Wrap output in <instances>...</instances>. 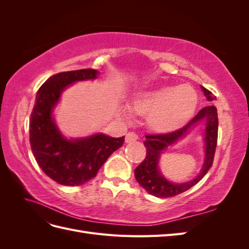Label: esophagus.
<instances>
[{
    "label": "esophagus",
    "instance_id": "34e87169",
    "mask_svg": "<svg viewBox=\"0 0 249 249\" xmlns=\"http://www.w3.org/2000/svg\"><path fill=\"white\" fill-rule=\"evenodd\" d=\"M138 139V136L137 134H135L134 132H129L126 135H125V138H124V141L126 143H130V142H134L136 141Z\"/></svg>",
    "mask_w": 249,
    "mask_h": 249
}]
</instances>
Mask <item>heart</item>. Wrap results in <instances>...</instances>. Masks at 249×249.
Wrapping results in <instances>:
<instances>
[{
	"mask_svg": "<svg viewBox=\"0 0 249 249\" xmlns=\"http://www.w3.org/2000/svg\"><path fill=\"white\" fill-rule=\"evenodd\" d=\"M197 106L198 94L188 84L142 90L130 102L131 109L138 114L146 115L148 126L161 134L184 126ZM122 113L125 115V108H123Z\"/></svg>",
	"mask_w": 249,
	"mask_h": 249,
	"instance_id": "1",
	"label": "heart"
}]
</instances>
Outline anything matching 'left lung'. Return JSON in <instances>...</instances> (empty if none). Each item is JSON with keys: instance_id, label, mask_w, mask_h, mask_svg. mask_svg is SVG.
Segmentation results:
<instances>
[{"instance_id": "1", "label": "left lung", "mask_w": 249, "mask_h": 249, "mask_svg": "<svg viewBox=\"0 0 249 249\" xmlns=\"http://www.w3.org/2000/svg\"><path fill=\"white\" fill-rule=\"evenodd\" d=\"M203 94L209 102H213L216 97L203 86H200ZM205 124L204 141H205V160L201 172L194 179L185 183H172L165 178L159 168L160 157L165 149L175 144L182 139L194 126L198 123ZM218 136V115L215 106L202 108L190 123L178 131L161 135H146L144 146L146 148L145 159L135 169V178L139 185L146 192L156 197L166 198L176 196L196 185L206 176L213 164Z\"/></svg>"}]
</instances>
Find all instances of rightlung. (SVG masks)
Masks as SVG:
<instances>
[{"instance_id":"obj_1","label":"right lung","mask_w":249,"mask_h":249,"mask_svg":"<svg viewBox=\"0 0 249 249\" xmlns=\"http://www.w3.org/2000/svg\"><path fill=\"white\" fill-rule=\"evenodd\" d=\"M100 71L79 70L54 74L36 93L30 118V144L37 164L60 185L80 186L93 178L108 158L124 144V136L102 133L66 138L54 119V109L64 90L79 81L94 80Z\"/></svg>"}]
</instances>
